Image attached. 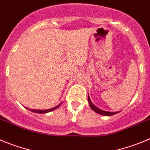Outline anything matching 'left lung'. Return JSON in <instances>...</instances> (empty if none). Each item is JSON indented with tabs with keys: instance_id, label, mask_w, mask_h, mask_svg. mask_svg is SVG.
Instances as JSON below:
<instances>
[{
	"instance_id": "obj_1",
	"label": "left lung",
	"mask_w": 150,
	"mask_h": 150,
	"mask_svg": "<svg viewBox=\"0 0 150 150\" xmlns=\"http://www.w3.org/2000/svg\"><path fill=\"white\" fill-rule=\"evenodd\" d=\"M88 100H89V107H91V109H92L93 111L96 112L98 113V114L102 115L111 116V115H115V114H117V112H107V111H104V110H100V109L98 108L96 106H95V105L92 103V101H91L90 98H89V95H88Z\"/></svg>"
}]
</instances>
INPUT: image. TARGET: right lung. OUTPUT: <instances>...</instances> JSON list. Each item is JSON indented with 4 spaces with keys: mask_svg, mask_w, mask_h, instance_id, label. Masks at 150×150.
<instances>
[{
    "mask_svg": "<svg viewBox=\"0 0 150 150\" xmlns=\"http://www.w3.org/2000/svg\"><path fill=\"white\" fill-rule=\"evenodd\" d=\"M59 106H61V104L58 105V106H56V107H53V108L52 109H49V110H31V109H29L30 111L33 112H36V113H47V112H51L52 111V110H55V109L58 108Z\"/></svg>",
    "mask_w": 150,
    "mask_h": 150,
    "instance_id": "obj_1",
    "label": "right lung"
}]
</instances>
